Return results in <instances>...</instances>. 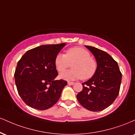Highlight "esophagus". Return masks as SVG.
Segmentation results:
<instances>
[{
	"instance_id": "esophagus-1",
	"label": "esophagus",
	"mask_w": 135,
	"mask_h": 135,
	"mask_svg": "<svg viewBox=\"0 0 135 135\" xmlns=\"http://www.w3.org/2000/svg\"><path fill=\"white\" fill-rule=\"evenodd\" d=\"M75 83H73V82H68V84L69 85H74Z\"/></svg>"
}]
</instances>
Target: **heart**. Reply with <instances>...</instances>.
Returning a JSON list of instances; mask_svg holds the SVG:
<instances>
[{"mask_svg":"<svg viewBox=\"0 0 135 135\" xmlns=\"http://www.w3.org/2000/svg\"><path fill=\"white\" fill-rule=\"evenodd\" d=\"M72 69L61 73L60 77L66 80H74L82 78L89 79L94 75L97 70V62L91 57L87 50L82 47L68 49L65 55L59 53L56 56L55 64L58 72H63L70 66Z\"/></svg>","mask_w":135,"mask_h":135,"instance_id":"obj_1","label":"heart"}]
</instances>
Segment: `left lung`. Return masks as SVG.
Here are the masks:
<instances>
[{
    "mask_svg": "<svg viewBox=\"0 0 135 135\" xmlns=\"http://www.w3.org/2000/svg\"><path fill=\"white\" fill-rule=\"evenodd\" d=\"M97 62L94 75L85 83L77 94L82 106L93 112H99L109 107L118 96L122 79L118 64L107 52L98 48L85 46Z\"/></svg>",
    "mask_w": 135,
    "mask_h": 135,
    "instance_id": "1",
    "label": "left lung"
}]
</instances>
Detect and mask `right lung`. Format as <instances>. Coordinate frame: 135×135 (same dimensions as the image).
<instances>
[{"instance_id":"add662e5","label":"right lung","mask_w":135,"mask_h":135,"mask_svg":"<svg viewBox=\"0 0 135 135\" xmlns=\"http://www.w3.org/2000/svg\"><path fill=\"white\" fill-rule=\"evenodd\" d=\"M66 44L42 45L28 51L18 62L15 79L18 92L30 107L43 110L58 101L67 82L55 80V60Z\"/></svg>"}]
</instances>
